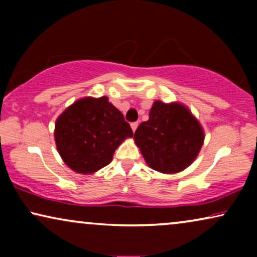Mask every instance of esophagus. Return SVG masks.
<instances>
[{
    "label": "esophagus",
    "mask_w": 257,
    "mask_h": 257,
    "mask_svg": "<svg viewBox=\"0 0 257 257\" xmlns=\"http://www.w3.org/2000/svg\"><path fill=\"white\" fill-rule=\"evenodd\" d=\"M137 127H138V122H132V124H131V128H132L133 132H136Z\"/></svg>",
    "instance_id": "34e87169"
}]
</instances>
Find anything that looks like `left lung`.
I'll list each match as a JSON object with an SVG mask.
<instances>
[{
	"mask_svg": "<svg viewBox=\"0 0 257 257\" xmlns=\"http://www.w3.org/2000/svg\"><path fill=\"white\" fill-rule=\"evenodd\" d=\"M133 139L152 170L174 174L196 159L205 132L186 105L156 100L149 120L138 126Z\"/></svg>",
	"mask_w": 257,
	"mask_h": 257,
	"instance_id": "8db88e82",
	"label": "left lung"
}]
</instances>
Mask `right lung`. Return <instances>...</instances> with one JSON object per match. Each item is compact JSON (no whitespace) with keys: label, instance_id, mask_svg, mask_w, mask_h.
<instances>
[{"label":"right lung","instance_id":"add662e5","mask_svg":"<svg viewBox=\"0 0 257 257\" xmlns=\"http://www.w3.org/2000/svg\"><path fill=\"white\" fill-rule=\"evenodd\" d=\"M55 142L68 167L92 174L112 161L115 150L133 132L106 96L84 97L66 107L55 124Z\"/></svg>","mask_w":257,"mask_h":257}]
</instances>
